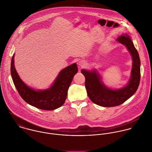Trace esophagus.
Returning a JSON list of instances; mask_svg holds the SVG:
<instances>
[{
  "instance_id": "esophagus-1",
  "label": "esophagus",
  "mask_w": 152,
  "mask_h": 152,
  "mask_svg": "<svg viewBox=\"0 0 152 152\" xmlns=\"http://www.w3.org/2000/svg\"><path fill=\"white\" fill-rule=\"evenodd\" d=\"M78 64H79V66L80 67H84V66L86 65V63H85L84 61H79Z\"/></svg>"
}]
</instances>
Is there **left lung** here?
Here are the masks:
<instances>
[{
	"instance_id": "obj_1",
	"label": "left lung",
	"mask_w": 152,
	"mask_h": 152,
	"mask_svg": "<svg viewBox=\"0 0 152 152\" xmlns=\"http://www.w3.org/2000/svg\"><path fill=\"white\" fill-rule=\"evenodd\" d=\"M117 41L126 46L132 57L131 76L126 86L116 90L110 89L103 83L96 70H81L85 77V87L89 97L94 103L103 107H114L123 103L135 93L140 83V60L130 37L127 34H121Z\"/></svg>"
}]
</instances>
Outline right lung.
Returning <instances> with one entry per match:
<instances>
[{
  "label": "right lung",
  "instance_id": "obj_1",
  "mask_svg": "<svg viewBox=\"0 0 152 152\" xmlns=\"http://www.w3.org/2000/svg\"><path fill=\"white\" fill-rule=\"evenodd\" d=\"M13 54L10 73L14 85L22 98L28 104L37 109L52 110L61 107L64 103L68 89L74 76L77 73L76 63H73L61 70L50 88L43 91H35L28 86L20 78L14 65Z\"/></svg>",
  "mask_w": 152,
  "mask_h": 152
}]
</instances>
